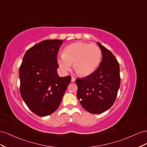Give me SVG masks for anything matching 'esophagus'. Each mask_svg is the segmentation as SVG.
<instances>
[{
	"label": "esophagus",
	"instance_id": "esophagus-1",
	"mask_svg": "<svg viewBox=\"0 0 147 147\" xmlns=\"http://www.w3.org/2000/svg\"><path fill=\"white\" fill-rule=\"evenodd\" d=\"M75 81H76V78H75L74 77H73V76H72V78H71V82H74Z\"/></svg>",
	"mask_w": 147,
	"mask_h": 147
}]
</instances>
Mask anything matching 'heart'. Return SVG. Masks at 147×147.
<instances>
[{
  "mask_svg": "<svg viewBox=\"0 0 147 147\" xmlns=\"http://www.w3.org/2000/svg\"><path fill=\"white\" fill-rule=\"evenodd\" d=\"M102 57V50L97 45L76 42L65 47L62 55L58 57L57 62L63 71H69L73 65L78 75L87 76L97 69Z\"/></svg>",
  "mask_w": 147,
  "mask_h": 147,
  "instance_id": "b5f03b06",
  "label": "heart"
}]
</instances>
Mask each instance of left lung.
<instances>
[{
	"mask_svg": "<svg viewBox=\"0 0 147 147\" xmlns=\"http://www.w3.org/2000/svg\"><path fill=\"white\" fill-rule=\"evenodd\" d=\"M97 44L102 53L98 68L89 76L76 79L78 98L82 107L92 114H100L112 107L121 84L118 60L110 50Z\"/></svg>",
	"mask_w": 147,
	"mask_h": 147,
	"instance_id": "8db88e82",
	"label": "left lung"
}]
</instances>
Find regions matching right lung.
<instances>
[{"mask_svg": "<svg viewBox=\"0 0 147 147\" xmlns=\"http://www.w3.org/2000/svg\"><path fill=\"white\" fill-rule=\"evenodd\" d=\"M61 40H44L25 53L19 70L20 94L30 110L39 116L55 112L71 77L61 78L57 55Z\"/></svg>", "mask_w": 147, "mask_h": 147, "instance_id": "1", "label": "right lung"}]
</instances>
